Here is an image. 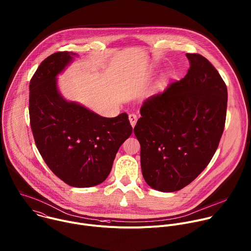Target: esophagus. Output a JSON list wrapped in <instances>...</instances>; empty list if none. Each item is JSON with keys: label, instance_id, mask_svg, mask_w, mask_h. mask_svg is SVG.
<instances>
[{"label": "esophagus", "instance_id": "1", "mask_svg": "<svg viewBox=\"0 0 251 251\" xmlns=\"http://www.w3.org/2000/svg\"><path fill=\"white\" fill-rule=\"evenodd\" d=\"M129 120H130V123H131V125H132V127H134L135 125H136V123H137V120H138V117H137V115L136 114H130L129 115Z\"/></svg>", "mask_w": 251, "mask_h": 251}]
</instances>
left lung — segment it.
Segmentation results:
<instances>
[{
    "label": "left lung",
    "mask_w": 251,
    "mask_h": 251,
    "mask_svg": "<svg viewBox=\"0 0 251 251\" xmlns=\"http://www.w3.org/2000/svg\"><path fill=\"white\" fill-rule=\"evenodd\" d=\"M186 57V75L146 100L134 128L144 179L161 192L182 189L206 169L226 123L225 81L202 55Z\"/></svg>",
    "instance_id": "obj_1"
}]
</instances>
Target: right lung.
Instances as JSON below:
<instances>
[{"instance_id":"right-lung-1","label":"right lung","mask_w":251,"mask_h":251,"mask_svg":"<svg viewBox=\"0 0 251 251\" xmlns=\"http://www.w3.org/2000/svg\"><path fill=\"white\" fill-rule=\"evenodd\" d=\"M75 55L56 52L41 62L29 83V118L35 145L52 173L70 186L92 187L107 178L133 128L126 113L102 117L61 97L56 75Z\"/></svg>"}]
</instances>
